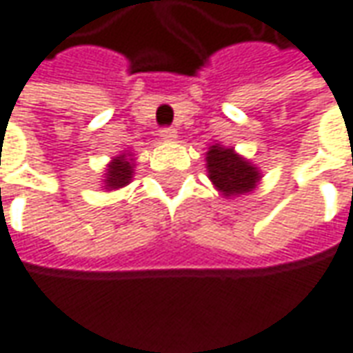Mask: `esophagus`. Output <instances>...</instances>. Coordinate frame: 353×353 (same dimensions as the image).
<instances>
[{"instance_id": "1", "label": "esophagus", "mask_w": 353, "mask_h": 353, "mask_svg": "<svg viewBox=\"0 0 353 353\" xmlns=\"http://www.w3.org/2000/svg\"><path fill=\"white\" fill-rule=\"evenodd\" d=\"M160 137H162L164 140H176L177 139V130L174 127L160 128Z\"/></svg>"}]
</instances>
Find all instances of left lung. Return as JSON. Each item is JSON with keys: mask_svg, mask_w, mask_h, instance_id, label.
Masks as SVG:
<instances>
[{"mask_svg": "<svg viewBox=\"0 0 353 353\" xmlns=\"http://www.w3.org/2000/svg\"><path fill=\"white\" fill-rule=\"evenodd\" d=\"M207 170L214 188L226 197L248 193L260 179V174L254 165L234 154L232 148L223 146H211V150L207 152Z\"/></svg>", "mask_w": 353, "mask_h": 353, "instance_id": "obj_1", "label": "left lung"}]
</instances>
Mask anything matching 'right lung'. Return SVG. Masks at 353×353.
<instances>
[{"label":"right lung","instance_id":"1","mask_svg":"<svg viewBox=\"0 0 353 353\" xmlns=\"http://www.w3.org/2000/svg\"><path fill=\"white\" fill-rule=\"evenodd\" d=\"M105 176H107L105 183H107L109 189H119L127 185L128 181H130V177H132V165L125 158V154L115 158L111 164L107 165V174Z\"/></svg>","mask_w":353,"mask_h":353}]
</instances>
